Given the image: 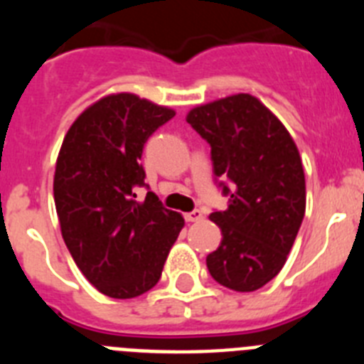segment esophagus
<instances>
[{
  "label": "esophagus",
  "instance_id": "1",
  "mask_svg": "<svg viewBox=\"0 0 364 364\" xmlns=\"http://www.w3.org/2000/svg\"><path fill=\"white\" fill-rule=\"evenodd\" d=\"M184 217L188 222H198L202 217H204V215H202L200 210H195V211H191V213H186Z\"/></svg>",
  "mask_w": 364,
  "mask_h": 364
}]
</instances>
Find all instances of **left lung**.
Returning a JSON list of instances; mask_svg holds the SVG:
<instances>
[{
	"instance_id": "obj_1",
	"label": "left lung",
	"mask_w": 364,
	"mask_h": 364,
	"mask_svg": "<svg viewBox=\"0 0 364 364\" xmlns=\"http://www.w3.org/2000/svg\"><path fill=\"white\" fill-rule=\"evenodd\" d=\"M188 124L211 146L215 176L230 195L213 211L220 246L205 257L211 277L255 291L282 269L306 210V182L294 138L259 98L246 92L193 107Z\"/></svg>"
}]
</instances>
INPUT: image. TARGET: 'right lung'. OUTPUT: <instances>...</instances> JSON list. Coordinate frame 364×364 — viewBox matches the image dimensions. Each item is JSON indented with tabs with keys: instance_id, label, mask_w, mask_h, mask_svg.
<instances>
[{
	"instance_id": "right-lung-1",
	"label": "right lung",
	"mask_w": 364,
	"mask_h": 364,
	"mask_svg": "<svg viewBox=\"0 0 364 364\" xmlns=\"http://www.w3.org/2000/svg\"><path fill=\"white\" fill-rule=\"evenodd\" d=\"M175 111L133 92L100 98L67 131L54 171V204L74 262L100 294L133 299L159 282L184 217L166 210L140 166L147 138Z\"/></svg>"
}]
</instances>
